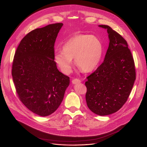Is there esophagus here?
<instances>
[{
  "label": "esophagus",
  "instance_id": "esophagus-1",
  "mask_svg": "<svg viewBox=\"0 0 147 147\" xmlns=\"http://www.w3.org/2000/svg\"><path fill=\"white\" fill-rule=\"evenodd\" d=\"M81 82L80 80L78 79H74L72 80V83L73 84H79Z\"/></svg>",
  "mask_w": 147,
  "mask_h": 147
}]
</instances>
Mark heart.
Wrapping results in <instances>:
<instances>
[{
  "label": "heart",
  "instance_id": "1",
  "mask_svg": "<svg viewBox=\"0 0 147 147\" xmlns=\"http://www.w3.org/2000/svg\"><path fill=\"white\" fill-rule=\"evenodd\" d=\"M103 53L100 41L94 36L76 34L62 47V50L57 51L54 59L61 71L65 74L71 72L73 61L84 72H92L99 63Z\"/></svg>",
  "mask_w": 147,
  "mask_h": 147
}]
</instances>
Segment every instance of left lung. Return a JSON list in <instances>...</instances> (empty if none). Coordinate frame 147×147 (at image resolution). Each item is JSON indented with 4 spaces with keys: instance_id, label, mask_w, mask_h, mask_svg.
I'll return each mask as SVG.
<instances>
[{
    "instance_id": "1",
    "label": "left lung",
    "mask_w": 147,
    "mask_h": 147,
    "mask_svg": "<svg viewBox=\"0 0 147 147\" xmlns=\"http://www.w3.org/2000/svg\"><path fill=\"white\" fill-rule=\"evenodd\" d=\"M107 29L109 45L103 62L85 82L86 100L96 115L106 116L117 111L127 100L136 80L133 57L124 38L110 27Z\"/></svg>"
}]
</instances>
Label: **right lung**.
<instances>
[{"mask_svg":"<svg viewBox=\"0 0 147 147\" xmlns=\"http://www.w3.org/2000/svg\"><path fill=\"white\" fill-rule=\"evenodd\" d=\"M62 23L49 24L28 33L20 41L11 75L18 96L32 113L45 117L61 105L70 82L54 61V44Z\"/></svg>","mask_w":147,"mask_h":147,"instance_id":"obj_1","label":"right lung"}]
</instances>
